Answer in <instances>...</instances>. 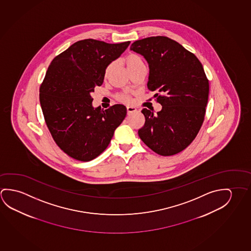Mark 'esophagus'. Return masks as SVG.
Segmentation results:
<instances>
[{
  "mask_svg": "<svg viewBox=\"0 0 251 251\" xmlns=\"http://www.w3.org/2000/svg\"><path fill=\"white\" fill-rule=\"evenodd\" d=\"M137 112V109L135 107H133V106H128L127 107V113L128 114H131V113H133V112Z\"/></svg>",
  "mask_w": 251,
  "mask_h": 251,
  "instance_id": "obj_1",
  "label": "esophagus"
}]
</instances>
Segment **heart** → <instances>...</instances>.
<instances>
[{
	"label": "heart",
	"instance_id": "1",
	"mask_svg": "<svg viewBox=\"0 0 251 251\" xmlns=\"http://www.w3.org/2000/svg\"><path fill=\"white\" fill-rule=\"evenodd\" d=\"M123 62L124 64H126V66L129 72H132V71H134V70L138 69V68L145 66L142 57L138 55V54H134V53L128 54L127 56L124 57ZM112 66H113V64H110L108 65L107 67L105 68V70H104V76L105 77L110 74V72L112 71ZM119 100L120 101H122V102H125V103H128L130 101L129 98H128L127 96L126 95L119 96Z\"/></svg>",
	"mask_w": 251,
	"mask_h": 251
}]
</instances>
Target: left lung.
Segmentation results:
<instances>
[{"label":"left lung","mask_w":251,"mask_h":251,"mask_svg":"<svg viewBox=\"0 0 251 251\" xmlns=\"http://www.w3.org/2000/svg\"><path fill=\"white\" fill-rule=\"evenodd\" d=\"M149 66L148 87L162 105L156 114L143 109L146 118L139 138L159 155L183 151L195 139L205 117L209 84L202 64L179 43L151 36L131 44Z\"/></svg>","instance_id":"8db88e82"}]
</instances>
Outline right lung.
I'll list each match as a JSON object with an SVG mask.
<instances>
[{"mask_svg": "<svg viewBox=\"0 0 251 251\" xmlns=\"http://www.w3.org/2000/svg\"><path fill=\"white\" fill-rule=\"evenodd\" d=\"M130 43L78 41L49 66L40 87L41 107L56 145L73 159L90 161L97 158L126 116L123 104L104 111L93 107L92 93L103 84L105 68Z\"/></svg>", "mask_w": 251, "mask_h": 251, "instance_id": "1", "label": "right lung"}]
</instances>
